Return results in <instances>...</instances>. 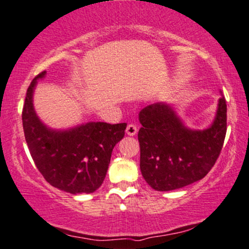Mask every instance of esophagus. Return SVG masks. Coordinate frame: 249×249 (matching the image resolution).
<instances>
[{"instance_id": "1", "label": "esophagus", "mask_w": 249, "mask_h": 249, "mask_svg": "<svg viewBox=\"0 0 249 249\" xmlns=\"http://www.w3.org/2000/svg\"><path fill=\"white\" fill-rule=\"evenodd\" d=\"M138 132V127L137 125L134 124H128L127 127H126V134L130 135V137H134L135 134H137Z\"/></svg>"}]
</instances>
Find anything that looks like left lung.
<instances>
[{
	"instance_id": "1",
	"label": "left lung",
	"mask_w": 249,
	"mask_h": 249,
	"mask_svg": "<svg viewBox=\"0 0 249 249\" xmlns=\"http://www.w3.org/2000/svg\"><path fill=\"white\" fill-rule=\"evenodd\" d=\"M220 93L215 117L204 130L188 127L175 106L166 102H155L139 112L140 170L152 189L183 188L214 166L227 133V104Z\"/></svg>"
}]
</instances>
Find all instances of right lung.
I'll return each mask as SVG.
<instances>
[{"label":"right lung","instance_id":"right-lung-1","mask_svg":"<svg viewBox=\"0 0 249 249\" xmlns=\"http://www.w3.org/2000/svg\"><path fill=\"white\" fill-rule=\"evenodd\" d=\"M43 71L33 79L22 109V126L36 167L46 181L71 195L92 194L104 182L112 149L124 138L126 123L88 122L68 128H52L34 108V92Z\"/></svg>","mask_w":249,"mask_h":249}]
</instances>
